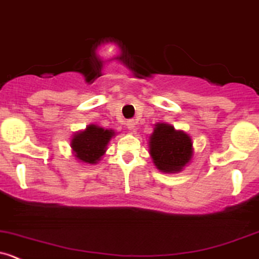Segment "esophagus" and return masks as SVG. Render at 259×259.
Listing matches in <instances>:
<instances>
[{
  "mask_svg": "<svg viewBox=\"0 0 259 259\" xmlns=\"http://www.w3.org/2000/svg\"><path fill=\"white\" fill-rule=\"evenodd\" d=\"M126 127L129 130H132V132H134L135 127H137V122H135V120H127L126 121Z\"/></svg>",
  "mask_w": 259,
  "mask_h": 259,
  "instance_id": "esophagus-1",
  "label": "esophagus"
}]
</instances>
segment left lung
Segmentation results:
<instances>
[{
    "instance_id": "obj_1",
    "label": "left lung",
    "mask_w": 259,
    "mask_h": 259,
    "mask_svg": "<svg viewBox=\"0 0 259 259\" xmlns=\"http://www.w3.org/2000/svg\"><path fill=\"white\" fill-rule=\"evenodd\" d=\"M149 152L152 162L161 172H180L194 156L192 139L172 125L157 122L149 138Z\"/></svg>"
}]
</instances>
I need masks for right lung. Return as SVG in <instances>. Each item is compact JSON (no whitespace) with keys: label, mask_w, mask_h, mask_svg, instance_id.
<instances>
[{"label":"right lung","mask_w":259,"mask_h":259,"mask_svg":"<svg viewBox=\"0 0 259 259\" xmlns=\"http://www.w3.org/2000/svg\"><path fill=\"white\" fill-rule=\"evenodd\" d=\"M115 137L114 130L89 124L80 132H77L70 139V148L77 160L83 164H98L107 151L111 138Z\"/></svg>","instance_id":"1"}]
</instances>
